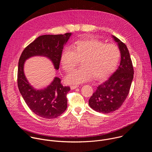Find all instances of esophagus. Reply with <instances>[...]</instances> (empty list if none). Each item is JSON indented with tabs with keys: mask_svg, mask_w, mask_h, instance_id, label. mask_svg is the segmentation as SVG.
<instances>
[{
	"mask_svg": "<svg viewBox=\"0 0 152 152\" xmlns=\"http://www.w3.org/2000/svg\"><path fill=\"white\" fill-rule=\"evenodd\" d=\"M78 87H79V85H71V86H70V88H71L72 90H74V89H76V88H78Z\"/></svg>",
	"mask_w": 152,
	"mask_h": 152,
	"instance_id": "1",
	"label": "esophagus"
}]
</instances>
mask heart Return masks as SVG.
<instances>
[{"label":"heart","instance_id":"b5f03b06","mask_svg":"<svg viewBox=\"0 0 152 152\" xmlns=\"http://www.w3.org/2000/svg\"><path fill=\"white\" fill-rule=\"evenodd\" d=\"M62 51L60 62L63 70L69 73L78 64L82 66L66 77L69 84H77L90 80L93 77L101 80L109 76L117 67L120 51L114 45H106L97 39L79 40Z\"/></svg>","mask_w":152,"mask_h":152}]
</instances>
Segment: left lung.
Listing matches in <instances>:
<instances>
[{
	"label": "left lung",
	"instance_id": "obj_1",
	"mask_svg": "<svg viewBox=\"0 0 152 152\" xmlns=\"http://www.w3.org/2000/svg\"><path fill=\"white\" fill-rule=\"evenodd\" d=\"M117 42L121 61L117 70L103 83L99 85L89 100L94 111L108 114L117 110L126 100L134 78L132 60L126 45L113 35Z\"/></svg>",
	"mask_w": 152,
	"mask_h": 152
}]
</instances>
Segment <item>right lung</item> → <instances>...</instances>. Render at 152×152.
I'll return each mask as SVG.
<instances>
[{
  "label": "right lung",
  "mask_w": 152,
  "mask_h": 152,
  "mask_svg": "<svg viewBox=\"0 0 152 152\" xmlns=\"http://www.w3.org/2000/svg\"><path fill=\"white\" fill-rule=\"evenodd\" d=\"M71 35L72 33H66L39 36L23 50L20 57L17 73L18 90L30 110L43 118H56L66 110L67 94L70 88L63 86L57 77L45 89L34 88L25 75L24 64L31 57L45 56L58 70L62 49Z\"/></svg>",
  "instance_id": "obj_1"
}]
</instances>
